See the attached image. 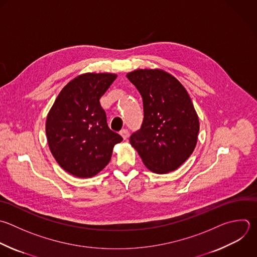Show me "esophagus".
Returning a JSON list of instances; mask_svg holds the SVG:
<instances>
[{
    "mask_svg": "<svg viewBox=\"0 0 257 257\" xmlns=\"http://www.w3.org/2000/svg\"><path fill=\"white\" fill-rule=\"evenodd\" d=\"M119 135L122 137L123 140H126L128 137H130V132L126 130V128H123L119 132Z\"/></svg>",
    "mask_w": 257,
    "mask_h": 257,
    "instance_id": "34e87169",
    "label": "esophagus"
}]
</instances>
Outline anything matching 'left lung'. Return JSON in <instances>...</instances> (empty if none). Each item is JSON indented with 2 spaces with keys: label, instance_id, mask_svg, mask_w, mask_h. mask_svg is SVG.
Returning <instances> with one entry per match:
<instances>
[{
  "label": "left lung",
  "instance_id": "1",
  "mask_svg": "<svg viewBox=\"0 0 257 257\" xmlns=\"http://www.w3.org/2000/svg\"><path fill=\"white\" fill-rule=\"evenodd\" d=\"M143 98L144 119L130 138L148 169L167 174L193 153L199 119L184 86L160 69H139L126 75Z\"/></svg>",
  "mask_w": 257,
  "mask_h": 257
}]
</instances>
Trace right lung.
Here are the masks:
<instances>
[{
	"instance_id": "obj_1",
	"label": "right lung",
	"mask_w": 257,
	"mask_h": 257,
	"mask_svg": "<svg viewBox=\"0 0 257 257\" xmlns=\"http://www.w3.org/2000/svg\"><path fill=\"white\" fill-rule=\"evenodd\" d=\"M116 78L111 73H85L58 94L46 120L50 151L69 174L90 178L110 161L122 138L112 132L99 99Z\"/></svg>"
}]
</instances>
